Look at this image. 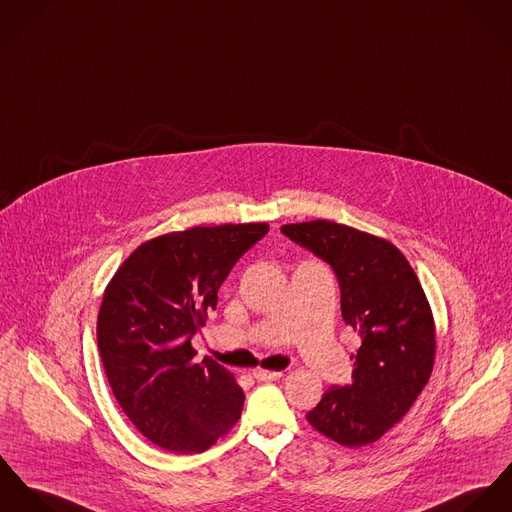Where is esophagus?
Wrapping results in <instances>:
<instances>
[{
    "mask_svg": "<svg viewBox=\"0 0 512 512\" xmlns=\"http://www.w3.org/2000/svg\"><path fill=\"white\" fill-rule=\"evenodd\" d=\"M253 377H255L257 381H265V383H269V381H277V379H281V377H283V373H281V371L255 369V371H253Z\"/></svg>",
    "mask_w": 512,
    "mask_h": 512,
    "instance_id": "34e87169",
    "label": "esophagus"
}]
</instances>
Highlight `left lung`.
Masks as SVG:
<instances>
[{
    "mask_svg": "<svg viewBox=\"0 0 512 512\" xmlns=\"http://www.w3.org/2000/svg\"><path fill=\"white\" fill-rule=\"evenodd\" d=\"M281 231L334 269L341 316L361 336L351 355L353 381L328 389L306 420L341 446L373 444L408 412L432 375L436 326L428 298L406 257L383 237L330 220Z\"/></svg>",
    "mask_w": 512,
    "mask_h": 512,
    "instance_id": "obj_1",
    "label": "left lung"
}]
</instances>
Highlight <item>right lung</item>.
Masks as SVG:
<instances>
[{"instance_id": "1", "label": "right lung", "mask_w": 512, "mask_h": 512, "mask_svg": "<svg viewBox=\"0 0 512 512\" xmlns=\"http://www.w3.org/2000/svg\"><path fill=\"white\" fill-rule=\"evenodd\" d=\"M269 224L172 231L141 243L106 286L98 347L114 397L135 428L174 454H200L226 436L245 395L192 336L218 290Z\"/></svg>"}]
</instances>
